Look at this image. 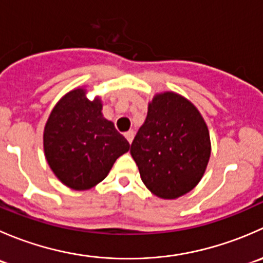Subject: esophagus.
Returning <instances> with one entry per match:
<instances>
[{"label":"esophagus","mask_w":263,"mask_h":263,"mask_svg":"<svg viewBox=\"0 0 263 263\" xmlns=\"http://www.w3.org/2000/svg\"><path fill=\"white\" fill-rule=\"evenodd\" d=\"M134 136H135V132L132 131V129H129V131H127L126 134H124V137H126L127 141H128L129 144H131L132 140H134Z\"/></svg>","instance_id":"1"}]
</instances>
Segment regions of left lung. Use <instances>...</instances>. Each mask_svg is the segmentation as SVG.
Returning <instances> with one entry per match:
<instances>
[{"label": "left lung", "mask_w": 263, "mask_h": 263, "mask_svg": "<svg viewBox=\"0 0 263 263\" xmlns=\"http://www.w3.org/2000/svg\"><path fill=\"white\" fill-rule=\"evenodd\" d=\"M131 155L151 193L174 200L202 179L211 155L210 132L200 110L174 91L154 95L131 144Z\"/></svg>", "instance_id": "1"}]
</instances>
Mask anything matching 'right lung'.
I'll return each instance as SVG.
<instances>
[{
    "label": "right lung",
    "mask_w": 263,
    "mask_h": 263,
    "mask_svg": "<svg viewBox=\"0 0 263 263\" xmlns=\"http://www.w3.org/2000/svg\"><path fill=\"white\" fill-rule=\"evenodd\" d=\"M85 86L63 95L48 117L43 132L47 163L68 188L86 191L100 183L129 144L103 117L100 97L87 99Z\"/></svg>",
    "instance_id": "right-lung-1"
}]
</instances>
